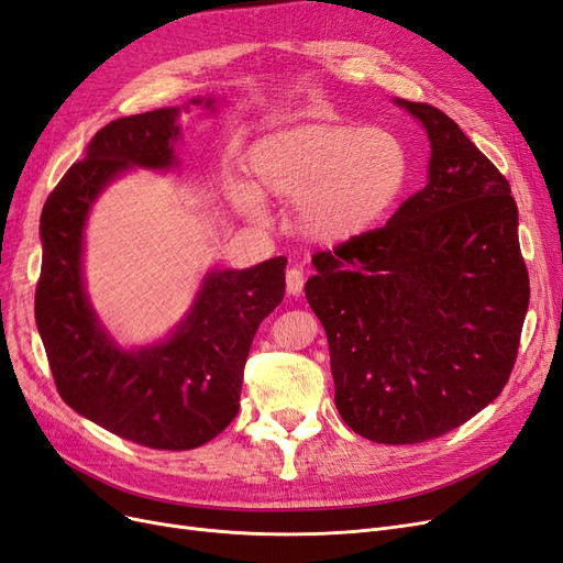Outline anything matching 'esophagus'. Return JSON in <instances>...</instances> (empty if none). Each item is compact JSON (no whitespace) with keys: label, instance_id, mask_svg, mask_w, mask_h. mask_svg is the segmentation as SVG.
<instances>
[{"label":"esophagus","instance_id":"esophagus-1","mask_svg":"<svg viewBox=\"0 0 563 563\" xmlns=\"http://www.w3.org/2000/svg\"><path fill=\"white\" fill-rule=\"evenodd\" d=\"M302 286H305V275L300 267H290L286 273V290L288 296H300L302 294Z\"/></svg>","mask_w":563,"mask_h":563}]
</instances>
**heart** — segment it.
I'll list each match as a JSON object with an SVG mask.
<instances>
[{"mask_svg": "<svg viewBox=\"0 0 563 563\" xmlns=\"http://www.w3.org/2000/svg\"><path fill=\"white\" fill-rule=\"evenodd\" d=\"M254 186H232L249 219L263 217L261 192L296 202L302 235L323 244L361 238L398 202L412 158L396 132L349 121H298L263 134L246 151Z\"/></svg>", "mask_w": 563, "mask_h": 563, "instance_id": "obj_1", "label": "heart"}]
</instances>
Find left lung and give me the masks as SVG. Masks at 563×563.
<instances>
[{
    "instance_id": "1",
    "label": "left lung",
    "mask_w": 563,
    "mask_h": 563,
    "mask_svg": "<svg viewBox=\"0 0 563 563\" xmlns=\"http://www.w3.org/2000/svg\"><path fill=\"white\" fill-rule=\"evenodd\" d=\"M431 142L429 184L384 228L312 258L349 429L382 444L448 433L506 386L529 309L517 205L496 165L440 109L396 100Z\"/></svg>"
}]
</instances>
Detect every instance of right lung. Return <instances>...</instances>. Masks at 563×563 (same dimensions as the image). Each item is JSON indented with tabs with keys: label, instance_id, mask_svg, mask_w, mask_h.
I'll list each match as a JSON object with an SVG mask.
<instances>
[{
	"label": "right lung",
	"instance_id": "add662e5",
	"mask_svg": "<svg viewBox=\"0 0 563 563\" xmlns=\"http://www.w3.org/2000/svg\"><path fill=\"white\" fill-rule=\"evenodd\" d=\"M214 97L190 104L214 111ZM179 107L111 121L95 134L42 211L34 317L57 394L74 412L151 450H196L240 410L244 363L261 321L282 302L286 258L209 269L174 331L123 349L97 319L84 284V232L100 192L121 174L177 167Z\"/></svg>",
	"mask_w": 563,
	"mask_h": 563
}]
</instances>
